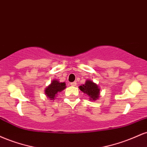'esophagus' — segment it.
<instances>
[{"instance_id":"esophagus-1","label":"esophagus","mask_w":147,"mask_h":147,"mask_svg":"<svg viewBox=\"0 0 147 147\" xmlns=\"http://www.w3.org/2000/svg\"><path fill=\"white\" fill-rule=\"evenodd\" d=\"M70 86H77V83L75 82H72V83H70Z\"/></svg>"}]
</instances>
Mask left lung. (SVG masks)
Returning <instances> with one entry per match:
<instances>
[{"label": "left lung", "instance_id": "left-lung-1", "mask_svg": "<svg viewBox=\"0 0 147 147\" xmlns=\"http://www.w3.org/2000/svg\"><path fill=\"white\" fill-rule=\"evenodd\" d=\"M79 89L88 95L92 100H96L98 99L99 95V88L97 84L92 82V81H86L85 84L80 86Z\"/></svg>", "mask_w": 147, "mask_h": 147}]
</instances>
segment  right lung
Returning <instances> with one entry per match:
<instances>
[{"instance_id": "1", "label": "right lung", "mask_w": 147, "mask_h": 147, "mask_svg": "<svg viewBox=\"0 0 147 147\" xmlns=\"http://www.w3.org/2000/svg\"><path fill=\"white\" fill-rule=\"evenodd\" d=\"M65 88V83H60L57 80H53L51 84L45 88V93L46 94L47 97L50 99H54L55 95L58 93L59 92H61L62 90Z\"/></svg>"}]
</instances>
